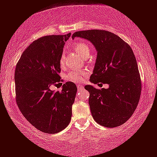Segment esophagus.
Returning a JSON list of instances; mask_svg holds the SVG:
<instances>
[{
  "label": "esophagus",
  "instance_id": "1",
  "mask_svg": "<svg viewBox=\"0 0 157 157\" xmlns=\"http://www.w3.org/2000/svg\"><path fill=\"white\" fill-rule=\"evenodd\" d=\"M77 86H78V90H82V89H83L84 88V86H83V85H77Z\"/></svg>",
  "mask_w": 157,
  "mask_h": 157
}]
</instances>
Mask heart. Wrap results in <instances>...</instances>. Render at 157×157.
<instances>
[{
    "label": "heart",
    "instance_id": "1",
    "mask_svg": "<svg viewBox=\"0 0 157 157\" xmlns=\"http://www.w3.org/2000/svg\"><path fill=\"white\" fill-rule=\"evenodd\" d=\"M74 50L76 52V54L80 57H83L86 53L90 52V47L88 45H86L84 43H78L74 46ZM60 64L61 65H63L64 64V55H62L60 58ZM87 76V72L86 71H71L69 73L68 77L69 80L72 81L73 82H82L84 80L85 78Z\"/></svg>",
    "mask_w": 157,
    "mask_h": 157
}]
</instances>
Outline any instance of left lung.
<instances>
[{
    "label": "left lung",
    "instance_id": "8db88e82",
    "mask_svg": "<svg viewBox=\"0 0 157 157\" xmlns=\"http://www.w3.org/2000/svg\"><path fill=\"white\" fill-rule=\"evenodd\" d=\"M84 38L93 44L97 59L90 82L108 84L98 90L86 85L89 104L94 121L106 127H116L128 120L138 106L141 92L140 77L132 49L113 33L89 30L73 33L72 38Z\"/></svg>",
    "mask_w": 157,
    "mask_h": 157
}]
</instances>
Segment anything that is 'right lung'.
I'll return each mask as SVG.
<instances>
[{"label":"right lung","mask_w":157,"mask_h":157,"mask_svg":"<svg viewBox=\"0 0 157 157\" xmlns=\"http://www.w3.org/2000/svg\"><path fill=\"white\" fill-rule=\"evenodd\" d=\"M71 33L36 40L25 50L14 73L16 101L26 119L41 132L55 134L69 124L77 87L66 82L61 92L50 87L60 82V58Z\"/></svg>","instance_id":"add662e5"}]
</instances>
